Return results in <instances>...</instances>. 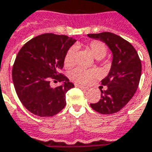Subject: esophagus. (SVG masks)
Listing matches in <instances>:
<instances>
[{"mask_svg": "<svg viewBox=\"0 0 152 152\" xmlns=\"http://www.w3.org/2000/svg\"><path fill=\"white\" fill-rule=\"evenodd\" d=\"M75 86H76V87L81 88V89H83V90H87V89H88V87H87V86H82V85H80V84H77V83L75 84Z\"/></svg>", "mask_w": 152, "mask_h": 152, "instance_id": "34e87169", "label": "esophagus"}]
</instances>
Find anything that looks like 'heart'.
I'll list each match as a JSON object with an SVG mask.
<instances>
[{"mask_svg":"<svg viewBox=\"0 0 152 152\" xmlns=\"http://www.w3.org/2000/svg\"><path fill=\"white\" fill-rule=\"evenodd\" d=\"M88 47L93 56L97 60L102 59L107 54V47L99 41H92ZM76 51V47H71L69 49L65 56V66L69 67L75 64ZM95 76L96 71L93 70H86L82 67H76L71 72V78L73 81L83 84L89 82Z\"/></svg>","mask_w":152,"mask_h":152,"instance_id":"b5f03b06","label":"heart"}]
</instances>
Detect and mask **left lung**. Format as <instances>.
I'll return each mask as SVG.
<instances>
[{
	"label": "left lung",
	"mask_w": 152,
	"mask_h": 152,
	"mask_svg": "<svg viewBox=\"0 0 152 152\" xmlns=\"http://www.w3.org/2000/svg\"><path fill=\"white\" fill-rule=\"evenodd\" d=\"M107 45L113 55L111 68L102 81L106 90H101V98L91 107L102 114H112L121 110L133 97L141 76V62L132 45L112 33L87 34Z\"/></svg>",
	"instance_id": "obj_1"
}]
</instances>
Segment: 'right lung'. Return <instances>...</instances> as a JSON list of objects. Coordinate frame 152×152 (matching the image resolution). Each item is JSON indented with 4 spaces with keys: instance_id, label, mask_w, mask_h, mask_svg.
I'll return each mask as SVG.
<instances>
[{
    "instance_id": "obj_1",
    "label": "right lung",
    "mask_w": 152,
    "mask_h": 152,
    "mask_svg": "<svg viewBox=\"0 0 152 152\" xmlns=\"http://www.w3.org/2000/svg\"><path fill=\"white\" fill-rule=\"evenodd\" d=\"M76 41L66 35L45 34L29 40L20 50L12 68V81L18 97L29 112L51 117L65 107L66 93L74 84L59 71ZM51 79L63 82L53 88Z\"/></svg>"
}]
</instances>
